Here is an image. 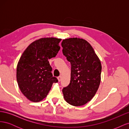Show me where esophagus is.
Returning a JSON list of instances; mask_svg holds the SVG:
<instances>
[{"label": "esophagus", "mask_w": 129, "mask_h": 129, "mask_svg": "<svg viewBox=\"0 0 129 129\" xmlns=\"http://www.w3.org/2000/svg\"><path fill=\"white\" fill-rule=\"evenodd\" d=\"M57 79H58V81L60 82L61 80V76H58V77H57Z\"/></svg>", "instance_id": "1"}]
</instances>
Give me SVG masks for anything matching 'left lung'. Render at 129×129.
<instances>
[{
    "label": "left lung",
    "mask_w": 129,
    "mask_h": 129,
    "mask_svg": "<svg viewBox=\"0 0 129 129\" xmlns=\"http://www.w3.org/2000/svg\"><path fill=\"white\" fill-rule=\"evenodd\" d=\"M63 55L71 64L69 84L62 89L66 102L73 106L83 105L95 96L101 82L102 66L89 42L77 38L63 40Z\"/></svg>",
    "instance_id": "obj_1"
}]
</instances>
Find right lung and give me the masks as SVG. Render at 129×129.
<instances>
[{"label": "right lung", "mask_w": 129, "mask_h": 129, "mask_svg": "<svg viewBox=\"0 0 129 129\" xmlns=\"http://www.w3.org/2000/svg\"><path fill=\"white\" fill-rule=\"evenodd\" d=\"M60 39L41 38L30 44L22 53L17 68V80L21 92L29 100L38 102L48 95L53 83L48 59L55 57L60 49Z\"/></svg>", "instance_id": "add662e5"}]
</instances>
